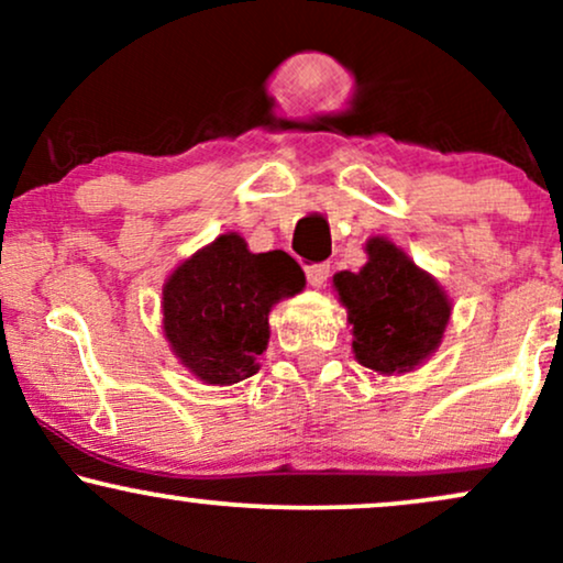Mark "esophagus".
Returning <instances> with one entry per match:
<instances>
[{
    "label": "esophagus",
    "mask_w": 563,
    "mask_h": 563,
    "mask_svg": "<svg viewBox=\"0 0 563 563\" xmlns=\"http://www.w3.org/2000/svg\"><path fill=\"white\" fill-rule=\"evenodd\" d=\"M328 277H331V264H328V262L307 264V280H309V286H314V288L325 286Z\"/></svg>",
    "instance_id": "obj_1"
}]
</instances>
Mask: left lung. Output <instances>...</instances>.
<instances>
[{"label": "left lung", "mask_w": 563, "mask_h": 563, "mask_svg": "<svg viewBox=\"0 0 563 563\" xmlns=\"http://www.w3.org/2000/svg\"><path fill=\"white\" fill-rule=\"evenodd\" d=\"M352 322V349L360 365L376 373H407L442 341L450 301L431 275L418 269L391 241H367L360 273L333 277Z\"/></svg>", "instance_id": "8db88e82"}]
</instances>
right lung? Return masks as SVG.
<instances>
[{
	"instance_id": "obj_1",
	"label": "right lung",
	"mask_w": 563,
	"mask_h": 563,
	"mask_svg": "<svg viewBox=\"0 0 563 563\" xmlns=\"http://www.w3.org/2000/svg\"><path fill=\"white\" fill-rule=\"evenodd\" d=\"M303 288L286 251L251 254L235 232L179 264L164 286V331L185 367L206 384L251 378L269 341V309Z\"/></svg>"
}]
</instances>
